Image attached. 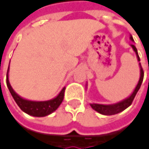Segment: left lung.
I'll return each instance as SVG.
<instances>
[{"mask_svg":"<svg viewBox=\"0 0 149 149\" xmlns=\"http://www.w3.org/2000/svg\"><path fill=\"white\" fill-rule=\"evenodd\" d=\"M130 40L134 42V40H133V37L132 35H130ZM132 49L134 50V52H135V55H136V58H137V60L140 62V58H139V55H138V52H137V49L134 45H130ZM139 67H140V78H139V81H138V84L137 85L135 86L134 90L133 91L132 94L128 97L127 98L118 102V103H116V104H91V108L97 111L98 113L102 114V115H105V116H111V115H116V114H118L122 111H123L124 109H126L129 106H130L133 100H134V97L136 95V93L138 92L141 85V83H142V80H143V70L141 68V63H139ZM86 88H87V84H86Z\"/></svg>","mask_w":149,"mask_h":149,"instance_id":"obj_1","label":"left lung"}]
</instances>
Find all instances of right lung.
Listing matches in <instances>:
<instances>
[{"instance_id": "right-lung-1", "label": "right lung", "mask_w": 149, "mask_h": 149, "mask_svg": "<svg viewBox=\"0 0 149 149\" xmlns=\"http://www.w3.org/2000/svg\"><path fill=\"white\" fill-rule=\"evenodd\" d=\"M8 72H9V66L8 69V73H7V85L8 88L15 99L17 105L20 108V109L33 116H37V117H43L45 116H48L54 112L63 102L64 99V94H65V87H64L61 91L58 94L57 97L51 100L47 101H32V100H27L20 96H19L12 88L9 79H8Z\"/></svg>"}]
</instances>
